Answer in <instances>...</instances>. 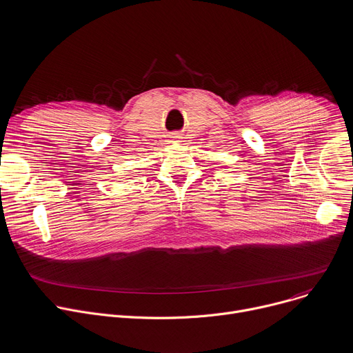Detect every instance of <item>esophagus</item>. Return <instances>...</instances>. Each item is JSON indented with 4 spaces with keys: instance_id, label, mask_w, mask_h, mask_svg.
I'll list each match as a JSON object with an SVG mask.
<instances>
[{
    "instance_id": "34e87169",
    "label": "esophagus",
    "mask_w": 353,
    "mask_h": 353,
    "mask_svg": "<svg viewBox=\"0 0 353 353\" xmlns=\"http://www.w3.org/2000/svg\"><path fill=\"white\" fill-rule=\"evenodd\" d=\"M172 139H174V142H179L181 136H179V134H172Z\"/></svg>"
}]
</instances>
